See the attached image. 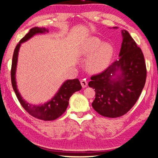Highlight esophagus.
I'll return each instance as SVG.
<instances>
[{"label": "esophagus", "instance_id": "1", "mask_svg": "<svg viewBox=\"0 0 158 158\" xmlns=\"http://www.w3.org/2000/svg\"><path fill=\"white\" fill-rule=\"evenodd\" d=\"M81 84L83 88H85V87L87 86V85H88V81L85 79H81Z\"/></svg>", "mask_w": 158, "mask_h": 158}]
</instances>
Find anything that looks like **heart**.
I'll use <instances>...</instances> for the list:
<instances>
[{"label": "heart", "instance_id": "1", "mask_svg": "<svg viewBox=\"0 0 158 158\" xmlns=\"http://www.w3.org/2000/svg\"><path fill=\"white\" fill-rule=\"evenodd\" d=\"M85 53L91 55L95 52L89 62V68L93 73H100L108 66L113 55V47L110 44L103 43L97 37H93L85 45Z\"/></svg>", "mask_w": 158, "mask_h": 158}]
</instances>
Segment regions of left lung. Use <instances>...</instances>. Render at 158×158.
Listing matches in <instances>:
<instances>
[{
    "label": "left lung",
    "instance_id": "obj_1",
    "mask_svg": "<svg viewBox=\"0 0 158 158\" xmlns=\"http://www.w3.org/2000/svg\"><path fill=\"white\" fill-rule=\"evenodd\" d=\"M119 58L101 73L94 74L89 87L95 91L93 109L101 116L117 118L123 116L135 105L144 87L146 66L142 51L126 31H123ZM122 72L118 80L112 77Z\"/></svg>",
    "mask_w": 158,
    "mask_h": 158
}]
</instances>
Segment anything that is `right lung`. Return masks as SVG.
Instances as JSON below:
<instances>
[{
  "label": "right lung",
  "instance_id": "obj_1",
  "mask_svg": "<svg viewBox=\"0 0 158 158\" xmlns=\"http://www.w3.org/2000/svg\"><path fill=\"white\" fill-rule=\"evenodd\" d=\"M48 32L47 29L44 28L34 27L31 28L30 31L19 42L16 46L14 54L12 57V68H11V81L13 89H14L15 94L17 95L18 100L19 101L21 106L23 109L31 115L32 116L37 118L44 120V121H53L65 113L67 107L69 104V100L71 95L74 93L81 89V85L80 84L78 79H74L73 80H67L60 87L58 93L52 100L42 105L35 106L31 105L25 100H23L21 97L19 93L18 92L16 85L15 73L16 68H17L18 52L19 49L20 45L22 42L27 41L31 37L37 33H42Z\"/></svg>",
  "mask_w": 158,
  "mask_h": 158
}]
</instances>
